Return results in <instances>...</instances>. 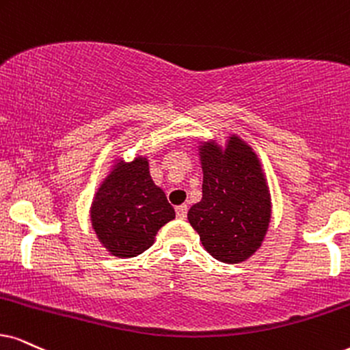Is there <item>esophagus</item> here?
Returning a JSON list of instances; mask_svg holds the SVG:
<instances>
[{
	"mask_svg": "<svg viewBox=\"0 0 350 350\" xmlns=\"http://www.w3.org/2000/svg\"><path fill=\"white\" fill-rule=\"evenodd\" d=\"M176 215H178L179 219H185V216H187V205H179L176 206Z\"/></svg>",
	"mask_w": 350,
	"mask_h": 350,
	"instance_id": "1",
	"label": "esophagus"
}]
</instances>
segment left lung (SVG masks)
<instances>
[{
    "mask_svg": "<svg viewBox=\"0 0 350 350\" xmlns=\"http://www.w3.org/2000/svg\"><path fill=\"white\" fill-rule=\"evenodd\" d=\"M202 200L187 219L202 245L223 263H241L262 247L271 221V197L262 163L249 144L232 134L224 147L215 140L198 145Z\"/></svg>",
    "mask_w": 350,
    "mask_h": 350,
    "instance_id": "8db88e82",
    "label": "left lung"
}]
</instances>
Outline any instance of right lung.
Returning a JSON list of instances; mask_svg holds the SVG:
<instances>
[{
  "label": "right lung",
  "mask_w": 350,
  "mask_h": 350,
  "mask_svg": "<svg viewBox=\"0 0 350 350\" xmlns=\"http://www.w3.org/2000/svg\"><path fill=\"white\" fill-rule=\"evenodd\" d=\"M90 206L92 228L109 254L131 258L144 254L160 229L176 218L165 192L154 185L148 158L116 160Z\"/></svg>",
  "instance_id": "right-lung-1"
}]
</instances>
